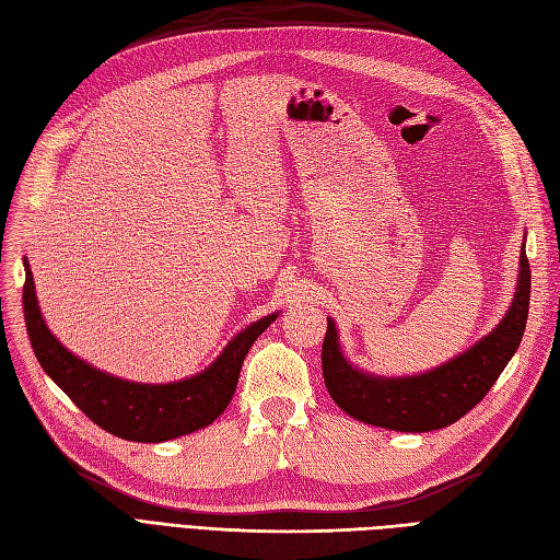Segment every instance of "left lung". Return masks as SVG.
Returning a JSON list of instances; mask_svg holds the SVG:
<instances>
[{"label": "left lung", "mask_w": 560, "mask_h": 560, "mask_svg": "<svg viewBox=\"0 0 560 560\" xmlns=\"http://www.w3.org/2000/svg\"><path fill=\"white\" fill-rule=\"evenodd\" d=\"M530 308V264L521 249L514 301L500 325L457 358L418 376L387 378L352 366L338 346L334 319L322 343V374L331 399L354 420L395 432H432L453 425L477 406L514 358Z\"/></svg>", "instance_id": "obj_1"}]
</instances>
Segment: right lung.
I'll use <instances>...</instances> for the list:
<instances>
[{"instance_id": "obj_1", "label": "right lung", "mask_w": 560, "mask_h": 560, "mask_svg": "<svg viewBox=\"0 0 560 560\" xmlns=\"http://www.w3.org/2000/svg\"><path fill=\"white\" fill-rule=\"evenodd\" d=\"M23 311L37 362L62 393L95 425L114 436L128 439V442L144 444H159L182 434H191L200 428H208L210 422L222 416L235 393V385H238L245 354L270 327V322L278 317V313L266 315L245 327L198 376L165 385H149L105 374V371L79 360L50 334L39 311L27 259Z\"/></svg>"}]
</instances>
